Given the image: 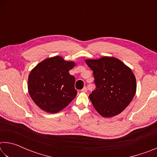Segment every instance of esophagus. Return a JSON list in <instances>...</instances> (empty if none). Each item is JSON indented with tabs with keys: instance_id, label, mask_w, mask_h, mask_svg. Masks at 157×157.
<instances>
[{
	"instance_id": "34e87169",
	"label": "esophagus",
	"mask_w": 157,
	"mask_h": 157,
	"mask_svg": "<svg viewBox=\"0 0 157 157\" xmlns=\"http://www.w3.org/2000/svg\"><path fill=\"white\" fill-rule=\"evenodd\" d=\"M81 91H82V92H84V93H86V92L87 91V88H86V86H84V88L81 90Z\"/></svg>"
}]
</instances>
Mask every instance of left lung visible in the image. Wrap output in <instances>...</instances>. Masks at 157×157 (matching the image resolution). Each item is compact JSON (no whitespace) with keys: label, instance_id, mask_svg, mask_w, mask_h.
Here are the masks:
<instances>
[{"label":"left lung","instance_id":"obj_1","mask_svg":"<svg viewBox=\"0 0 157 157\" xmlns=\"http://www.w3.org/2000/svg\"><path fill=\"white\" fill-rule=\"evenodd\" d=\"M85 62L94 77L95 89L89 98L95 110L106 118L121 113L136 94V78L131 69L114 57Z\"/></svg>","mask_w":157,"mask_h":157}]
</instances>
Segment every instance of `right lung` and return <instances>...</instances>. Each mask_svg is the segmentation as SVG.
I'll list each match as a JSON object with an SVG mask.
<instances>
[{
    "instance_id": "right-lung-1",
    "label": "right lung",
    "mask_w": 157,
    "mask_h": 157,
    "mask_svg": "<svg viewBox=\"0 0 157 157\" xmlns=\"http://www.w3.org/2000/svg\"><path fill=\"white\" fill-rule=\"evenodd\" d=\"M75 63L56 56L48 58L29 75L28 91L34 103L46 112L57 113L75 98V78L69 71Z\"/></svg>"
}]
</instances>
